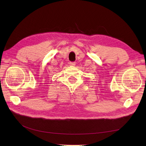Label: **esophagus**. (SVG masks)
<instances>
[{"mask_svg": "<svg viewBox=\"0 0 146 146\" xmlns=\"http://www.w3.org/2000/svg\"><path fill=\"white\" fill-rule=\"evenodd\" d=\"M70 65L71 66H74L75 65H76V62H70Z\"/></svg>", "mask_w": 146, "mask_h": 146, "instance_id": "obj_1", "label": "esophagus"}]
</instances>
